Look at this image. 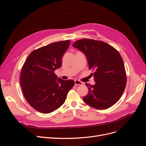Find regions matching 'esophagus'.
I'll list each match as a JSON object with an SVG mask.
<instances>
[{"mask_svg":"<svg viewBox=\"0 0 146 146\" xmlns=\"http://www.w3.org/2000/svg\"><path fill=\"white\" fill-rule=\"evenodd\" d=\"M74 84H75V85H82L83 83L78 80H75Z\"/></svg>","mask_w":146,"mask_h":146,"instance_id":"obj_1","label":"esophagus"}]
</instances>
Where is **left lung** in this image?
I'll use <instances>...</instances> for the list:
<instances>
[{
	"mask_svg": "<svg viewBox=\"0 0 146 146\" xmlns=\"http://www.w3.org/2000/svg\"><path fill=\"white\" fill-rule=\"evenodd\" d=\"M73 47L84 53L89 69L95 70V84L86 83L89 92L83 98V101L97 110L112 106L120 99L126 86L125 67L119 53L108 44L90 39L79 40Z\"/></svg>",
	"mask_w": 146,
	"mask_h": 146,
	"instance_id": "8db88e82",
	"label": "left lung"
}]
</instances>
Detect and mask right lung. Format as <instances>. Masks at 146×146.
Here are the masks:
<instances>
[{"instance_id": "add662e5", "label": "right lung", "mask_w": 146, "mask_h": 146, "mask_svg": "<svg viewBox=\"0 0 146 146\" xmlns=\"http://www.w3.org/2000/svg\"><path fill=\"white\" fill-rule=\"evenodd\" d=\"M70 40L50 44L30 53L22 67L20 83L23 94L33 108L43 113L62 105L73 80H62L54 73L62 64V57Z\"/></svg>"}]
</instances>
